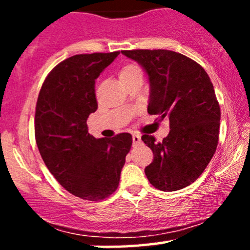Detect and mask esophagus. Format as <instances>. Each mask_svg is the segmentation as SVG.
<instances>
[{
  "instance_id": "34e87169",
  "label": "esophagus",
  "mask_w": 250,
  "mask_h": 250,
  "mask_svg": "<svg viewBox=\"0 0 250 250\" xmlns=\"http://www.w3.org/2000/svg\"><path fill=\"white\" fill-rule=\"evenodd\" d=\"M140 142H141V136H140L139 134H134L133 135V145L136 146V145H139Z\"/></svg>"
}]
</instances>
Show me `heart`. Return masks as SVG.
<instances>
[{"label":"heart","instance_id":"obj_1","mask_svg":"<svg viewBox=\"0 0 250 250\" xmlns=\"http://www.w3.org/2000/svg\"><path fill=\"white\" fill-rule=\"evenodd\" d=\"M140 73H141V70H140V68L137 67L136 64H134V63H129V64H125L121 69V71H120V79H125V77L133 76L135 74H140Z\"/></svg>","mask_w":250,"mask_h":250}]
</instances>
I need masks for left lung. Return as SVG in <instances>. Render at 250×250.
Instances as JSON below:
<instances>
[{
  "mask_svg": "<svg viewBox=\"0 0 250 250\" xmlns=\"http://www.w3.org/2000/svg\"><path fill=\"white\" fill-rule=\"evenodd\" d=\"M147 73L150 85L148 113L169 119L168 136L142 141L154 160L145 169L149 182L163 191L191 185L203 173L219 143L221 110L213 83L202 67L171 50H122Z\"/></svg>",
  "mask_w": 250,
  "mask_h": 250,
  "instance_id": "8db88e82",
  "label": "left lung"
}]
</instances>
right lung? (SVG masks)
Returning <instances> with one entry per match:
<instances>
[{"instance_id":"obj_1","label":"right lung","mask_w":250,"mask_h":250,"mask_svg":"<svg viewBox=\"0 0 250 250\" xmlns=\"http://www.w3.org/2000/svg\"><path fill=\"white\" fill-rule=\"evenodd\" d=\"M114 53L80 54L45 77L35 113V139L43 161L63 188L83 200H103L119 187L131 135L95 139L87 120L97 109L95 80Z\"/></svg>"}]
</instances>
